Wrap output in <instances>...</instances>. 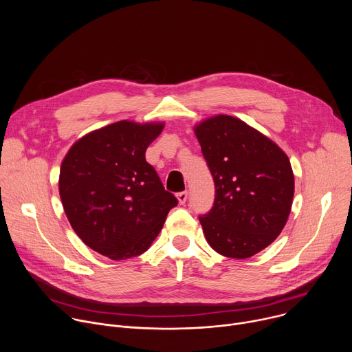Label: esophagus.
<instances>
[{
  "label": "esophagus",
  "mask_w": 352,
  "mask_h": 352,
  "mask_svg": "<svg viewBox=\"0 0 352 352\" xmlns=\"http://www.w3.org/2000/svg\"><path fill=\"white\" fill-rule=\"evenodd\" d=\"M177 199H178V202L181 204V205H184L186 200H188V190H182V192H178L177 193Z\"/></svg>",
  "instance_id": "34e87169"
}]
</instances>
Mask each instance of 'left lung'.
I'll return each instance as SVG.
<instances>
[{
	"instance_id": "1",
	"label": "left lung",
	"mask_w": 352,
	"mask_h": 352,
	"mask_svg": "<svg viewBox=\"0 0 352 352\" xmlns=\"http://www.w3.org/2000/svg\"><path fill=\"white\" fill-rule=\"evenodd\" d=\"M216 195L199 216L209 245L223 256L246 259L284 228L294 197V174L283 150L243 121L217 116L195 128Z\"/></svg>"
}]
</instances>
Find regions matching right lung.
Masks as SVG:
<instances>
[{"mask_svg": "<svg viewBox=\"0 0 352 352\" xmlns=\"http://www.w3.org/2000/svg\"><path fill=\"white\" fill-rule=\"evenodd\" d=\"M163 126L114 122L79 139L61 164L60 196L74 231L113 261L146 252L178 205L144 157Z\"/></svg>", "mask_w": 352, "mask_h": 352, "instance_id": "1", "label": "right lung"}]
</instances>
